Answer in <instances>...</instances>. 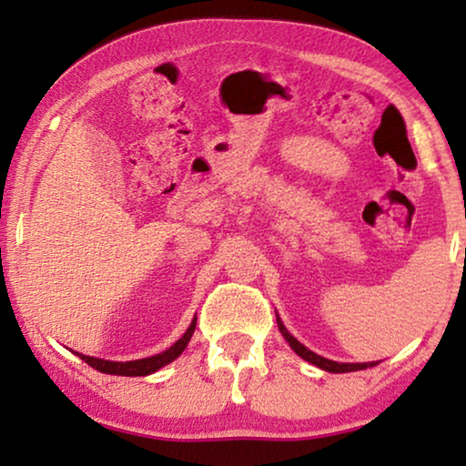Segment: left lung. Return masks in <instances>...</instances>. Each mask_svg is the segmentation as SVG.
<instances>
[{
    "instance_id": "1",
    "label": "left lung",
    "mask_w": 466,
    "mask_h": 466,
    "mask_svg": "<svg viewBox=\"0 0 466 466\" xmlns=\"http://www.w3.org/2000/svg\"><path fill=\"white\" fill-rule=\"evenodd\" d=\"M278 329H279V333L284 335V339L289 341V346L295 350V352L301 356L303 360H308V362H311V365L320 367L329 373H350V371H360V369H367V367H375V362H335V360L324 359V356H318L316 352H311V350L305 348L301 341H297L295 337L286 330L282 320H279V316H278Z\"/></svg>"
}]
</instances>
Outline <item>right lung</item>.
<instances>
[{
  "mask_svg": "<svg viewBox=\"0 0 466 466\" xmlns=\"http://www.w3.org/2000/svg\"><path fill=\"white\" fill-rule=\"evenodd\" d=\"M195 324H197V318H193V322H190V327L187 329V333H184L180 339H177L174 346L165 350L161 354H155V356H148V359H139V360H127V362H116V360H104V359H93V356H85V354H78L82 360L88 362L93 369H97L101 373H110V375H127V378H139V375H150L158 371V369L169 365L171 360H176L177 356L184 352V348L188 346L190 337L195 333Z\"/></svg>",
  "mask_w": 466,
  "mask_h": 466,
  "instance_id": "add662e5",
  "label": "right lung"
}]
</instances>
